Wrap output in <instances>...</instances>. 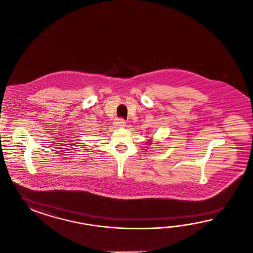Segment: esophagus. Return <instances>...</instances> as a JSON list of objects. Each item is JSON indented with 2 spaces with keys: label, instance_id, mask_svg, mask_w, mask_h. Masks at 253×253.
Here are the masks:
<instances>
[{
  "label": "esophagus",
  "instance_id": "obj_1",
  "mask_svg": "<svg viewBox=\"0 0 253 253\" xmlns=\"http://www.w3.org/2000/svg\"><path fill=\"white\" fill-rule=\"evenodd\" d=\"M116 125L119 126V127H124L126 125V122L123 119H121V120H118V122L116 123Z\"/></svg>",
  "mask_w": 253,
  "mask_h": 253
}]
</instances>
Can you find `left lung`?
I'll use <instances>...</instances> for the list:
<instances>
[{"mask_svg": "<svg viewBox=\"0 0 253 253\" xmlns=\"http://www.w3.org/2000/svg\"><path fill=\"white\" fill-rule=\"evenodd\" d=\"M152 143H153V140H152V138H150L149 140H147V142L146 143V145L147 146H150L152 145Z\"/></svg>", "mask_w": 253, "mask_h": 253, "instance_id": "left-lung-1", "label": "left lung"}]
</instances>
